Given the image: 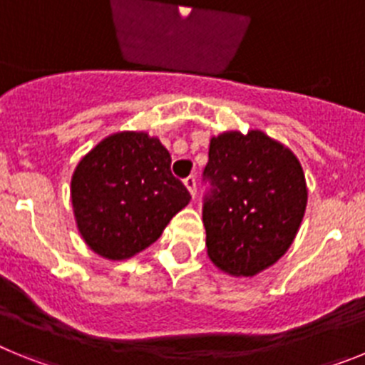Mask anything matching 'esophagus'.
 <instances>
[{
	"label": "esophagus",
	"mask_w": 365,
	"mask_h": 365,
	"mask_svg": "<svg viewBox=\"0 0 365 365\" xmlns=\"http://www.w3.org/2000/svg\"><path fill=\"white\" fill-rule=\"evenodd\" d=\"M185 186L188 188V192L192 193V197H195V193H197V180H195V177H193V175L186 177Z\"/></svg>",
	"instance_id": "34e87169"
}]
</instances>
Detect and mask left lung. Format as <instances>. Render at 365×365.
<instances>
[{
    "label": "left lung",
    "instance_id": "1",
    "mask_svg": "<svg viewBox=\"0 0 365 365\" xmlns=\"http://www.w3.org/2000/svg\"><path fill=\"white\" fill-rule=\"evenodd\" d=\"M202 180L206 250L217 269L256 276L294 241L307 206L302 164L289 148L259 130L212 137Z\"/></svg>",
    "mask_w": 365,
    "mask_h": 365
}]
</instances>
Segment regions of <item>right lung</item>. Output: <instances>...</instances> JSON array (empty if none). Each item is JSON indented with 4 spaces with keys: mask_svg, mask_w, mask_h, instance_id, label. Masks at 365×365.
Masks as SVG:
<instances>
[{
    "mask_svg": "<svg viewBox=\"0 0 365 365\" xmlns=\"http://www.w3.org/2000/svg\"><path fill=\"white\" fill-rule=\"evenodd\" d=\"M157 137L120 131L78 163L71 179L76 227L93 252L122 261L159 240L170 219L190 202Z\"/></svg>",
    "mask_w": 365,
    "mask_h": 365,
    "instance_id": "obj_1",
    "label": "right lung"
}]
</instances>
